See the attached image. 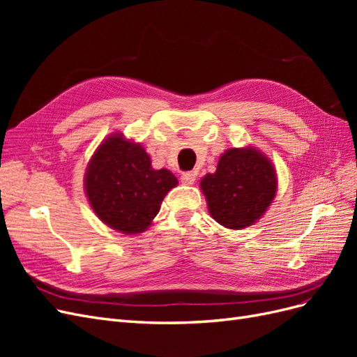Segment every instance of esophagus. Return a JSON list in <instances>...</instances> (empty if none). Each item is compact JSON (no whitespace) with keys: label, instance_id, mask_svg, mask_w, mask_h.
Returning a JSON list of instances; mask_svg holds the SVG:
<instances>
[{"label":"esophagus","instance_id":"esophagus-1","mask_svg":"<svg viewBox=\"0 0 357 357\" xmlns=\"http://www.w3.org/2000/svg\"><path fill=\"white\" fill-rule=\"evenodd\" d=\"M181 183L186 186H192L193 183H195V174H193V172H183Z\"/></svg>","mask_w":357,"mask_h":357}]
</instances>
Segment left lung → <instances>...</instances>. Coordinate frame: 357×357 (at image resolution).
Instances as JSON below:
<instances>
[{
  "label": "left lung",
  "mask_w": 357,
  "mask_h": 357,
  "mask_svg": "<svg viewBox=\"0 0 357 357\" xmlns=\"http://www.w3.org/2000/svg\"><path fill=\"white\" fill-rule=\"evenodd\" d=\"M199 185L211 218L228 229H244L265 214L278 181L269 158L248 146L226 150Z\"/></svg>",
  "instance_id": "obj_1"
}]
</instances>
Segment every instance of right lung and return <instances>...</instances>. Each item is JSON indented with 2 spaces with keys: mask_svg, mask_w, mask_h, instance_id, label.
<instances>
[{
  "mask_svg": "<svg viewBox=\"0 0 357 357\" xmlns=\"http://www.w3.org/2000/svg\"><path fill=\"white\" fill-rule=\"evenodd\" d=\"M177 185L169 169H153L144 147L121 132L104 139L84 172V192L93 213L126 235L144 232Z\"/></svg>",
  "mask_w": 357,
  "mask_h": 357,
  "instance_id": "add662e5",
  "label": "right lung"
}]
</instances>
